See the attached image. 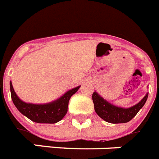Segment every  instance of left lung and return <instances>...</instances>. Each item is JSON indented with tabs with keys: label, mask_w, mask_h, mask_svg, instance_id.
<instances>
[{
	"label": "left lung",
	"mask_w": 159,
	"mask_h": 159,
	"mask_svg": "<svg viewBox=\"0 0 159 159\" xmlns=\"http://www.w3.org/2000/svg\"><path fill=\"white\" fill-rule=\"evenodd\" d=\"M147 98L148 92L135 105L125 108L112 104L103 99L97 92L92 94L95 112L101 119L110 123H124L130 121L144 106Z\"/></svg>",
	"instance_id": "obj_1"
}]
</instances>
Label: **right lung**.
<instances>
[{
  "label": "right lung",
  "instance_id": "obj_1",
  "mask_svg": "<svg viewBox=\"0 0 159 159\" xmlns=\"http://www.w3.org/2000/svg\"><path fill=\"white\" fill-rule=\"evenodd\" d=\"M9 84L12 100L17 110L28 119L38 123H56L60 121L67 114L70 98L80 88V85L75 87L50 102L36 104L22 101L14 91L11 81Z\"/></svg>",
  "mask_w": 159,
  "mask_h": 159
}]
</instances>
